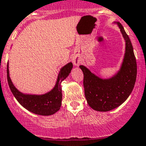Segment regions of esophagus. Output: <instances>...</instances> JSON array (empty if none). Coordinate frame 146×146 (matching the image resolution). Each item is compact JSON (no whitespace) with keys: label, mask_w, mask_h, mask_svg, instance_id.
Wrapping results in <instances>:
<instances>
[{"label":"esophagus","mask_w":146,"mask_h":146,"mask_svg":"<svg viewBox=\"0 0 146 146\" xmlns=\"http://www.w3.org/2000/svg\"><path fill=\"white\" fill-rule=\"evenodd\" d=\"M72 61H73V64L74 66H78L80 63L82 62L81 59L79 56H74L72 58Z\"/></svg>","instance_id":"34e87169"}]
</instances>
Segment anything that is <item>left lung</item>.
I'll list each match as a JSON object with an SVG mask.
<instances>
[{
	"instance_id": "obj_1",
	"label": "left lung",
	"mask_w": 146,
	"mask_h": 146,
	"mask_svg": "<svg viewBox=\"0 0 146 146\" xmlns=\"http://www.w3.org/2000/svg\"><path fill=\"white\" fill-rule=\"evenodd\" d=\"M114 23L118 25L126 42L124 57L119 71L110 78L102 79L85 66H79L84 75L85 98L95 111H108L123 104L131 93L136 80L137 65L133 46L121 24Z\"/></svg>"
}]
</instances>
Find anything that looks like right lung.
<instances>
[{"label": "right lung", "mask_w": 146, "mask_h": 146, "mask_svg": "<svg viewBox=\"0 0 146 146\" xmlns=\"http://www.w3.org/2000/svg\"><path fill=\"white\" fill-rule=\"evenodd\" d=\"M73 68V64L68 63L63 66L58 75L55 86L51 90L43 95H29L20 92L13 85L9 75L8 63L7 66V78L12 93L15 99L28 111L42 116L55 114L61 108L62 90L61 83L68 76Z\"/></svg>", "instance_id": "obj_1"}]
</instances>
